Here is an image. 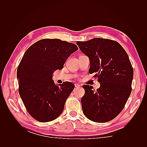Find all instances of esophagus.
<instances>
[{"instance_id": "esophagus-1", "label": "esophagus", "mask_w": 147, "mask_h": 147, "mask_svg": "<svg viewBox=\"0 0 147 147\" xmlns=\"http://www.w3.org/2000/svg\"><path fill=\"white\" fill-rule=\"evenodd\" d=\"M75 86L76 87V88H78V87L80 86V84H77V83H75Z\"/></svg>"}]
</instances>
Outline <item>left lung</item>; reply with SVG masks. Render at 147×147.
Wrapping results in <instances>:
<instances>
[{
    "instance_id": "left-lung-1",
    "label": "left lung",
    "mask_w": 147,
    "mask_h": 147,
    "mask_svg": "<svg viewBox=\"0 0 147 147\" xmlns=\"http://www.w3.org/2000/svg\"><path fill=\"white\" fill-rule=\"evenodd\" d=\"M90 61L89 73H95L100 86L83 85L81 102L84 115L97 123L111 121L121 112L132 91V67L126 51L112 40L94 38L77 42Z\"/></svg>"
}]
</instances>
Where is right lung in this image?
Segmentation results:
<instances>
[{"instance_id":"1","label":"right lung","mask_w":147,"mask_h":147,"mask_svg":"<svg viewBox=\"0 0 147 147\" xmlns=\"http://www.w3.org/2000/svg\"><path fill=\"white\" fill-rule=\"evenodd\" d=\"M77 50L74 43L45 38L34 43L24 54L17 69L19 94L28 113L37 121H51L63 112L75 86L69 82L56 85L53 74L63 69Z\"/></svg>"}]
</instances>
